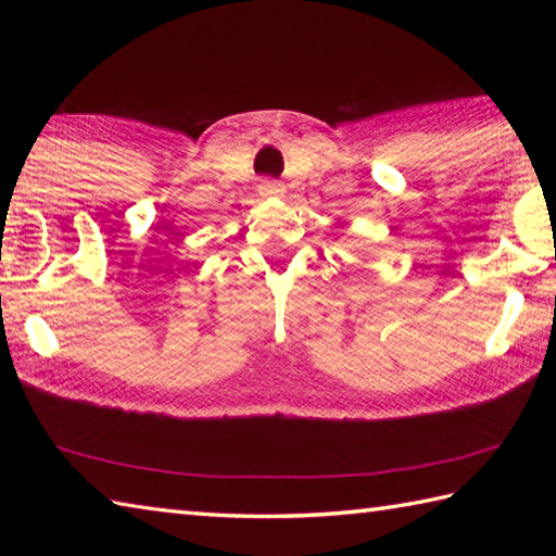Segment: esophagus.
Masks as SVG:
<instances>
[{
	"mask_svg": "<svg viewBox=\"0 0 556 556\" xmlns=\"http://www.w3.org/2000/svg\"><path fill=\"white\" fill-rule=\"evenodd\" d=\"M260 193L263 195H281L285 193V184L277 179H263L260 181Z\"/></svg>",
	"mask_w": 556,
	"mask_h": 556,
	"instance_id": "obj_1",
	"label": "esophagus"
}]
</instances>
